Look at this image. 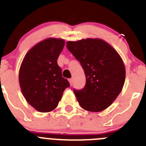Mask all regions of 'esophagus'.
I'll list each match as a JSON object with an SVG mask.
<instances>
[{"mask_svg": "<svg viewBox=\"0 0 146 146\" xmlns=\"http://www.w3.org/2000/svg\"><path fill=\"white\" fill-rule=\"evenodd\" d=\"M69 83H70V85L72 86V83H73V79H72V78H71V79L69 80Z\"/></svg>", "mask_w": 146, "mask_h": 146, "instance_id": "34e87169", "label": "esophagus"}]
</instances>
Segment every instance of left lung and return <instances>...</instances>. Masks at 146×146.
<instances>
[{
	"label": "left lung",
	"mask_w": 146,
	"mask_h": 146,
	"mask_svg": "<svg viewBox=\"0 0 146 146\" xmlns=\"http://www.w3.org/2000/svg\"><path fill=\"white\" fill-rule=\"evenodd\" d=\"M66 44L86 75L85 87L73 90L80 105L88 111H102L123 88L126 70L122 58L113 47L100 38L68 42Z\"/></svg>",
	"instance_id": "1"
}]
</instances>
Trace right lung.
<instances>
[{
  "label": "right lung",
  "instance_id": "right-lung-1",
  "mask_svg": "<svg viewBox=\"0 0 146 146\" xmlns=\"http://www.w3.org/2000/svg\"><path fill=\"white\" fill-rule=\"evenodd\" d=\"M64 44L62 38L43 40L27 52L20 66L19 82L23 96L38 112L55 109L70 86L57 63Z\"/></svg>",
  "mask_w": 146,
  "mask_h": 146
}]
</instances>
